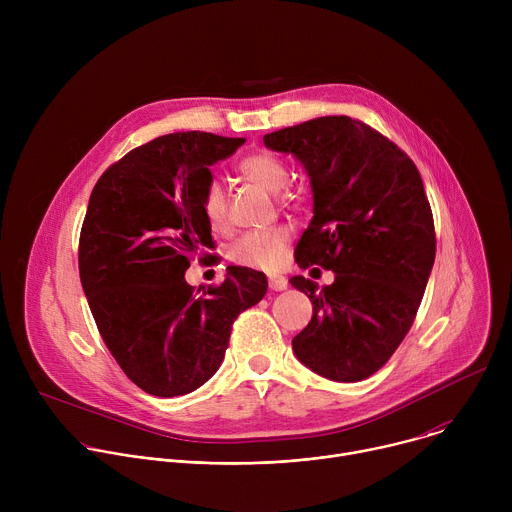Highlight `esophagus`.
I'll list each match as a JSON object with an SVG mask.
<instances>
[{
	"mask_svg": "<svg viewBox=\"0 0 512 512\" xmlns=\"http://www.w3.org/2000/svg\"><path fill=\"white\" fill-rule=\"evenodd\" d=\"M269 287L273 291H283L287 289V279L283 275H269Z\"/></svg>",
	"mask_w": 512,
	"mask_h": 512,
	"instance_id": "obj_1",
	"label": "esophagus"
}]
</instances>
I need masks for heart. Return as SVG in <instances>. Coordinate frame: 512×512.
<instances>
[{
  "mask_svg": "<svg viewBox=\"0 0 512 512\" xmlns=\"http://www.w3.org/2000/svg\"><path fill=\"white\" fill-rule=\"evenodd\" d=\"M239 172L259 184L265 190L277 192L289 180L287 164L273 152H255L239 162ZM202 214L212 231L221 233L229 227V206L227 192L221 180H210L202 194ZM289 229L273 227L265 231H249L237 237L229 245V259L237 265L251 269H267L273 271L283 265L287 255Z\"/></svg>",
  "mask_w": 512,
  "mask_h": 512,
  "instance_id": "1",
  "label": "heart"
}]
</instances>
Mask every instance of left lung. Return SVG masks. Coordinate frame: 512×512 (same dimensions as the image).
I'll return each mask as SVG.
<instances>
[{"instance_id": "left-lung-1", "label": "left lung", "mask_w": 512, "mask_h": 512, "mask_svg": "<svg viewBox=\"0 0 512 512\" xmlns=\"http://www.w3.org/2000/svg\"><path fill=\"white\" fill-rule=\"evenodd\" d=\"M306 168L314 218L296 261L334 271V283L302 275L310 324L291 340L314 373L356 383L377 373L409 332L435 259L429 200L415 164L393 141L346 115L318 117L263 137Z\"/></svg>"}]
</instances>
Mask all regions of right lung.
I'll return each instance as SVG.
<instances>
[{
    "mask_svg": "<svg viewBox=\"0 0 512 512\" xmlns=\"http://www.w3.org/2000/svg\"><path fill=\"white\" fill-rule=\"evenodd\" d=\"M243 137L178 131L131 150L93 188L79 271L103 342L123 373L156 397L186 395L221 367L237 316L263 300L267 277L233 267L194 291L184 273L212 249L202 214L210 166Z\"/></svg>",
    "mask_w": 512,
    "mask_h": 512,
    "instance_id": "obj_1",
    "label": "right lung"
}]
</instances>
